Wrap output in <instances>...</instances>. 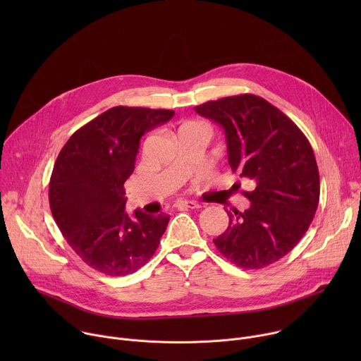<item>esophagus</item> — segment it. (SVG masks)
<instances>
[{
	"label": "esophagus",
	"mask_w": 361,
	"mask_h": 361,
	"mask_svg": "<svg viewBox=\"0 0 361 361\" xmlns=\"http://www.w3.org/2000/svg\"><path fill=\"white\" fill-rule=\"evenodd\" d=\"M174 207L180 209V210H187V209H200V204L195 201H185V200H178L174 202Z\"/></svg>",
	"instance_id": "obj_1"
}]
</instances>
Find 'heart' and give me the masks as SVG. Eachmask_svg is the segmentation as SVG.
<instances>
[{
    "mask_svg": "<svg viewBox=\"0 0 361 361\" xmlns=\"http://www.w3.org/2000/svg\"><path fill=\"white\" fill-rule=\"evenodd\" d=\"M183 127H201V126H198V124H195V123H188V124H185V126H183Z\"/></svg>",
    "mask_w": 361,
    "mask_h": 361,
    "instance_id": "obj_1",
    "label": "heart"
}]
</instances>
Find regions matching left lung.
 I'll return each mask as SVG.
<instances>
[{"label":"left lung","instance_id":"left-lung-1","mask_svg":"<svg viewBox=\"0 0 361 361\" xmlns=\"http://www.w3.org/2000/svg\"><path fill=\"white\" fill-rule=\"evenodd\" d=\"M194 110L224 128L231 170L254 185L243 191L250 209L227 213L228 227L213 241L241 269L267 267L297 245L317 212L320 176L312 144L259 95L224 97Z\"/></svg>","mask_w":361,"mask_h":361}]
</instances>
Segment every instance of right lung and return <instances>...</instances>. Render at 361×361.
Returning a JSON list of instances; mask_svg holds the SVG:
<instances>
[{
    "label": "right lung",
    "instance_id": "1",
    "mask_svg": "<svg viewBox=\"0 0 361 361\" xmlns=\"http://www.w3.org/2000/svg\"><path fill=\"white\" fill-rule=\"evenodd\" d=\"M173 110L113 107L78 128L61 148L49 178L53 217L80 259L113 277L135 273L156 252L170 216L126 213L124 183L140 138Z\"/></svg>",
    "mask_w": 361,
    "mask_h": 361
}]
</instances>
